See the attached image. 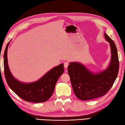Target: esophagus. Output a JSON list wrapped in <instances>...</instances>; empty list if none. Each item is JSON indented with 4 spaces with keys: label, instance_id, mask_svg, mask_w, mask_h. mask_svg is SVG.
I'll return each mask as SVG.
<instances>
[{
    "label": "esophagus",
    "instance_id": "34e87169",
    "mask_svg": "<svg viewBox=\"0 0 125 125\" xmlns=\"http://www.w3.org/2000/svg\"><path fill=\"white\" fill-rule=\"evenodd\" d=\"M69 65V62L68 61H66L65 62H64V66L65 68H67Z\"/></svg>",
    "mask_w": 125,
    "mask_h": 125
}]
</instances>
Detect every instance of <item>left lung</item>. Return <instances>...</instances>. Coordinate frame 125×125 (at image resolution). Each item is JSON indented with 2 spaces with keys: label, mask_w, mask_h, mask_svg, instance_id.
<instances>
[{
  "label": "left lung",
  "mask_w": 125,
  "mask_h": 125,
  "mask_svg": "<svg viewBox=\"0 0 125 125\" xmlns=\"http://www.w3.org/2000/svg\"><path fill=\"white\" fill-rule=\"evenodd\" d=\"M104 36L110 43L112 54L111 62L107 69L93 74L79 63H70L68 67L74 93L81 100H92L106 94L117 77L119 68L117 49L114 42L105 33Z\"/></svg>",
  "instance_id": "obj_1"
}]
</instances>
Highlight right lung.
<instances>
[{
  "label": "right lung",
  "instance_id": "right-lung-1",
  "mask_svg": "<svg viewBox=\"0 0 125 125\" xmlns=\"http://www.w3.org/2000/svg\"><path fill=\"white\" fill-rule=\"evenodd\" d=\"M9 43L4 55V73L8 85L17 95L27 102L42 103L48 100L53 93L58 79L64 72L63 64L54 67L36 82L21 83L13 77L8 68L7 54Z\"/></svg>",
  "mask_w": 125,
  "mask_h": 125
}]
</instances>
